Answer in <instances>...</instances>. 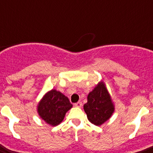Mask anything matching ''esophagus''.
<instances>
[{
	"label": "esophagus",
	"instance_id": "esophagus-1",
	"mask_svg": "<svg viewBox=\"0 0 153 153\" xmlns=\"http://www.w3.org/2000/svg\"><path fill=\"white\" fill-rule=\"evenodd\" d=\"M74 106L79 107V108H81L82 106V103L81 102H78L77 103H74Z\"/></svg>",
	"mask_w": 153,
	"mask_h": 153
}]
</instances>
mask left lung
Here are the masks:
<instances>
[{"instance_id":"obj_1","label":"left lung","mask_w":153,"mask_h":153,"mask_svg":"<svg viewBox=\"0 0 153 153\" xmlns=\"http://www.w3.org/2000/svg\"><path fill=\"white\" fill-rule=\"evenodd\" d=\"M83 109L89 121L97 126H102L111 117L115 105L103 80L89 93Z\"/></svg>"}]
</instances>
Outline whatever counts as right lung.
Listing matches in <instances>:
<instances>
[{
  "label": "right lung",
  "instance_id": "obj_1",
  "mask_svg": "<svg viewBox=\"0 0 153 153\" xmlns=\"http://www.w3.org/2000/svg\"><path fill=\"white\" fill-rule=\"evenodd\" d=\"M67 97L60 91L52 89L48 91L37 105V114L39 117L51 126L59 125L67 112L72 108Z\"/></svg>",
  "mask_w": 153,
  "mask_h": 153
}]
</instances>
